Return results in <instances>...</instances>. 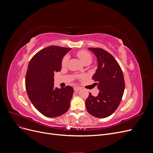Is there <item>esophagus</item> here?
I'll return each instance as SVG.
<instances>
[{"instance_id": "obj_1", "label": "esophagus", "mask_w": 153, "mask_h": 153, "mask_svg": "<svg viewBox=\"0 0 153 153\" xmlns=\"http://www.w3.org/2000/svg\"><path fill=\"white\" fill-rule=\"evenodd\" d=\"M80 89H81L80 87H74V91H75V92L79 91Z\"/></svg>"}]
</instances>
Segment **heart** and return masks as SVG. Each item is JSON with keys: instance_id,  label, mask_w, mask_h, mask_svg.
I'll use <instances>...</instances> for the list:
<instances>
[{"instance_id": "obj_1", "label": "heart", "mask_w": 153, "mask_h": 153, "mask_svg": "<svg viewBox=\"0 0 153 153\" xmlns=\"http://www.w3.org/2000/svg\"><path fill=\"white\" fill-rule=\"evenodd\" d=\"M77 56L84 64L88 61H91V60H92L91 55L89 52H86V51H80V52H78L77 53ZM68 55H66V56L64 57L62 59V65L63 66H66L67 62H68Z\"/></svg>"}]
</instances>
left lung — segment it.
<instances>
[{"label":"left lung","instance_id":"1","mask_svg":"<svg viewBox=\"0 0 153 153\" xmlns=\"http://www.w3.org/2000/svg\"><path fill=\"white\" fill-rule=\"evenodd\" d=\"M98 61V68L92 79L96 83L99 94L89 93L85 100L87 112L92 116L105 118L117 108L124 91V79L122 69L115 58L108 52L99 48H88Z\"/></svg>","mask_w":153,"mask_h":153}]
</instances>
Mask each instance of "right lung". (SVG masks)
Masks as SVG:
<instances>
[{"label":"right lung","mask_w":153,"mask_h":153,"mask_svg":"<svg viewBox=\"0 0 153 153\" xmlns=\"http://www.w3.org/2000/svg\"><path fill=\"white\" fill-rule=\"evenodd\" d=\"M71 48L50 46L35 54L29 63L25 87L32 105L48 117L66 113L73 94L71 86L54 87V73L60 71L62 61Z\"/></svg>","instance_id":"obj_1"}]
</instances>
